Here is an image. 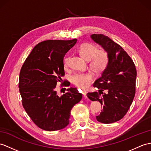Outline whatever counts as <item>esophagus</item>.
<instances>
[{
	"label": "esophagus",
	"mask_w": 151,
	"mask_h": 151,
	"mask_svg": "<svg viewBox=\"0 0 151 151\" xmlns=\"http://www.w3.org/2000/svg\"><path fill=\"white\" fill-rule=\"evenodd\" d=\"M86 93H87V92L86 91H83V97L84 98L86 97Z\"/></svg>",
	"instance_id": "esophagus-1"
}]
</instances>
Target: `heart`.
Returning a JSON list of instances; mask_svg holds the SVG:
<instances>
[{
	"label": "heart",
	"instance_id": "b5f03b06",
	"mask_svg": "<svg viewBox=\"0 0 151 151\" xmlns=\"http://www.w3.org/2000/svg\"><path fill=\"white\" fill-rule=\"evenodd\" d=\"M78 52L84 60H90V67L96 73H101L107 67L108 63V54L104 50H98L97 47L90 43H83L78 48ZM69 58L64 59V66L68 65ZM93 79L92 73L90 72L77 73L72 78V82L82 89H86Z\"/></svg>",
	"mask_w": 151,
	"mask_h": 151
}]
</instances>
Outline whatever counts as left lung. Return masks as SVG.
<instances>
[{"label": "left lung", "mask_w": 151, "mask_h": 151, "mask_svg": "<svg viewBox=\"0 0 151 151\" xmlns=\"http://www.w3.org/2000/svg\"><path fill=\"white\" fill-rule=\"evenodd\" d=\"M90 37L108 53L109 60L101 76L93 83V86L99 89V93H88L87 97L103 106L100 115L96 116L98 122L111 124L122 119L132 104L135 95L137 70L123 48L108 36L93 34ZM102 91L106 92L103 93Z\"/></svg>", "instance_id": "8db88e82"}]
</instances>
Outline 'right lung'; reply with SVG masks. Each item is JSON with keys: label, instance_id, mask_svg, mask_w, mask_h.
<instances>
[{"label": "right lung", "instance_id": "1", "mask_svg": "<svg viewBox=\"0 0 151 151\" xmlns=\"http://www.w3.org/2000/svg\"><path fill=\"white\" fill-rule=\"evenodd\" d=\"M77 39L46 40L37 44L25 60L19 77L22 105L34 123L43 130H60L69 124L73 106L81 100L76 88L58 96V82L65 75L63 59Z\"/></svg>", "mask_w": 151, "mask_h": 151}]
</instances>
